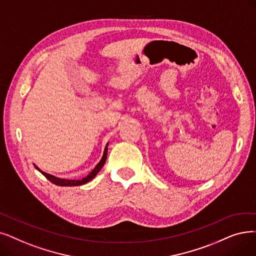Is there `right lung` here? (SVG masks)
<instances>
[{
    "mask_svg": "<svg viewBox=\"0 0 256 256\" xmlns=\"http://www.w3.org/2000/svg\"><path fill=\"white\" fill-rule=\"evenodd\" d=\"M108 146V142L106 143V148H104V154H102V160L99 161V163L95 166L94 170H93L90 174H88L86 176L82 178V180L62 179V178H58V176H53V174H47V172H42L40 168H38V166H36V164H33V165H34V168H36L40 172H42L44 176H45L47 178V179H48L50 182H52V183L55 184V185H58V186H80V185L86 184V183H88V181H91L92 179H94V178L96 176V174H97L99 172H100V170L102 168V166L104 165L106 160Z\"/></svg>",
    "mask_w": 256,
    "mask_h": 256,
    "instance_id": "add662e5",
    "label": "right lung"
}]
</instances>
